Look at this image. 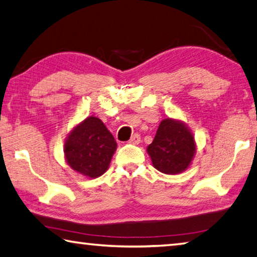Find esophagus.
Instances as JSON below:
<instances>
[{"mask_svg":"<svg viewBox=\"0 0 257 257\" xmlns=\"http://www.w3.org/2000/svg\"><path fill=\"white\" fill-rule=\"evenodd\" d=\"M128 143H130V144H133V145H138L139 143H141V135L135 134L134 136L130 138V141Z\"/></svg>","mask_w":257,"mask_h":257,"instance_id":"34e87169","label":"esophagus"}]
</instances>
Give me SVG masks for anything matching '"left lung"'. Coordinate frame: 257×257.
Masks as SVG:
<instances>
[{
    "label": "left lung",
    "mask_w": 257,
    "mask_h": 257,
    "mask_svg": "<svg viewBox=\"0 0 257 257\" xmlns=\"http://www.w3.org/2000/svg\"><path fill=\"white\" fill-rule=\"evenodd\" d=\"M146 151L156 170L165 175H177L190 167L196 153V142L184 121L167 118L161 121Z\"/></svg>",
    "instance_id": "obj_1"
}]
</instances>
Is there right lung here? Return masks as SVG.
Returning <instances> with one entry per match:
<instances>
[{
    "label": "right lung",
    "mask_w": 257,
    "mask_h": 257,
    "mask_svg": "<svg viewBox=\"0 0 257 257\" xmlns=\"http://www.w3.org/2000/svg\"><path fill=\"white\" fill-rule=\"evenodd\" d=\"M115 150L114 137L96 116H88L73 127L63 147L69 167L90 179L107 170Z\"/></svg>",
    "instance_id": "add662e5"
}]
</instances>
